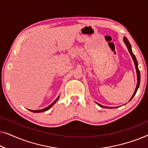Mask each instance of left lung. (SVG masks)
I'll use <instances>...</instances> for the list:
<instances>
[{
  "instance_id": "8db88e82",
  "label": "left lung",
  "mask_w": 148,
  "mask_h": 148,
  "mask_svg": "<svg viewBox=\"0 0 148 148\" xmlns=\"http://www.w3.org/2000/svg\"><path fill=\"white\" fill-rule=\"evenodd\" d=\"M123 40H124V42L125 44H126L127 47V48H128L129 50V53L131 54V56H132V58L133 60V61H134V64H135V69H136V72H137V86H136V88H135V92L134 94H133V95L132 96V97H131V98L130 99V100L132 99L133 97H134V96L135 95V94H136L137 91V89L139 88V84H140V71H139V69H138V62H137V59H136V57H135V56L134 55V54L132 52V50H131V46L130 43H129V42L128 41V40H127V38L126 37H124V38H123ZM129 100V101H130ZM98 104V103H97ZM99 106H100V107H102V108H110V107H106V106H102V105L99 104H98Z\"/></svg>"
}]
</instances>
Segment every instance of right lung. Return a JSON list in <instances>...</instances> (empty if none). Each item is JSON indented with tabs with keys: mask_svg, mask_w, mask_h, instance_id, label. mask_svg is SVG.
I'll return each mask as SVG.
<instances>
[{
	"mask_svg": "<svg viewBox=\"0 0 148 148\" xmlns=\"http://www.w3.org/2000/svg\"><path fill=\"white\" fill-rule=\"evenodd\" d=\"M58 98H59V96L55 100V101H54V102L52 103V104H51L50 105V106H48V107H46V108H44V109H42V110H30L31 111V112H44V111H46V110H49V109L51 108V107L53 106V105L55 104L56 103V101H57L58 100Z\"/></svg>",
	"mask_w": 148,
	"mask_h": 148,
	"instance_id": "right-lung-1",
	"label": "right lung"
}]
</instances>
